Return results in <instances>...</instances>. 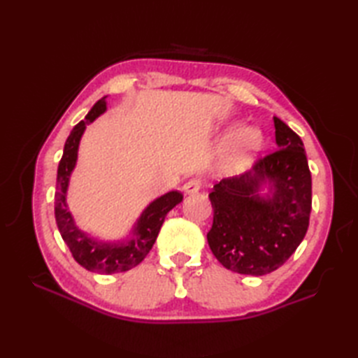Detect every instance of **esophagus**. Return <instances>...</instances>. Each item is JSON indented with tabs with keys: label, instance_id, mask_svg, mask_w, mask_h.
<instances>
[{
	"label": "esophagus",
	"instance_id": "obj_1",
	"mask_svg": "<svg viewBox=\"0 0 358 358\" xmlns=\"http://www.w3.org/2000/svg\"><path fill=\"white\" fill-rule=\"evenodd\" d=\"M200 187H201V180L200 178H191L185 183L183 191L186 194H195V192L200 191Z\"/></svg>",
	"mask_w": 358,
	"mask_h": 358
}]
</instances>
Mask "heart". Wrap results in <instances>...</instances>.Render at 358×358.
I'll return each instance as SVG.
<instances>
[{
  "instance_id": "heart-1",
  "label": "heart",
  "mask_w": 358,
  "mask_h": 358,
  "mask_svg": "<svg viewBox=\"0 0 358 358\" xmlns=\"http://www.w3.org/2000/svg\"><path fill=\"white\" fill-rule=\"evenodd\" d=\"M262 146V134L254 127L243 129L237 135L234 136L231 143L227 144L226 149V159L227 163L234 167H238L243 163H246L249 157Z\"/></svg>"
}]
</instances>
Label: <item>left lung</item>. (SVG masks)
Returning a JSON list of instances; mask_svg holds the SVG:
<instances>
[{"label":"left lung","instance_id":"8db88e82","mask_svg":"<svg viewBox=\"0 0 358 358\" xmlns=\"http://www.w3.org/2000/svg\"><path fill=\"white\" fill-rule=\"evenodd\" d=\"M277 150L252 171L224 178L209 194L214 223L208 243L226 269L264 275L278 269L303 241L313 208V181L303 141L273 117ZM269 184L271 194L259 189Z\"/></svg>","mask_w":358,"mask_h":358}]
</instances>
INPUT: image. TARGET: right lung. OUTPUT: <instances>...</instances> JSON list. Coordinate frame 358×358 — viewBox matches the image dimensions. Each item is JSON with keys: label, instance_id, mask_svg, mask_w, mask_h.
Returning a JSON list of instances; mask_svg holds the SVG:
<instances>
[{"label": "right lung", "instance_id": "obj_1", "mask_svg": "<svg viewBox=\"0 0 358 358\" xmlns=\"http://www.w3.org/2000/svg\"><path fill=\"white\" fill-rule=\"evenodd\" d=\"M104 110L106 96L94 104V108L90 109L85 121H80V123L72 129L71 135L67 136L63 157L59 159L58 164L55 220L58 231L62 234L66 245L69 246L75 262L90 272L117 273L132 269L144 260V257L149 254V250L154 246V243L158 237V232L162 229V224L164 223L167 212L177 206L178 203H181V200H183V194L178 191H172L152 201L149 206L143 210L138 222L135 223L132 238H129L126 241H100L89 237L87 234L78 229L66 204L67 186H69V178L73 167L77 164L80 140L83 132H85L86 124L92 123V121L98 115H101Z\"/></svg>", "mask_w": 358, "mask_h": 358}]
</instances>
